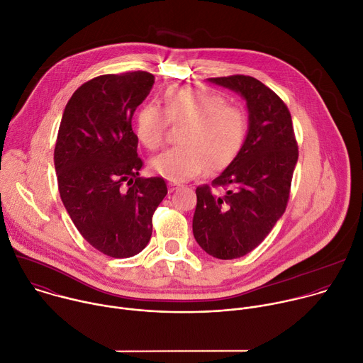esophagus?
<instances>
[{
  "label": "esophagus",
  "mask_w": 363,
  "mask_h": 363,
  "mask_svg": "<svg viewBox=\"0 0 363 363\" xmlns=\"http://www.w3.org/2000/svg\"><path fill=\"white\" fill-rule=\"evenodd\" d=\"M168 188H169V192H174L177 188H179V185H177V184H168Z\"/></svg>",
  "instance_id": "esophagus-1"
}]
</instances>
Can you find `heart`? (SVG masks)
<instances>
[{"mask_svg": "<svg viewBox=\"0 0 363 363\" xmlns=\"http://www.w3.org/2000/svg\"><path fill=\"white\" fill-rule=\"evenodd\" d=\"M169 123H185L178 139L181 146L162 152L149 165L171 182L188 181L206 168H225L238 155L247 132V118L240 108L201 87H169L164 109L145 103L136 113L135 132L146 149L155 150L164 143Z\"/></svg>", "mask_w": 363, "mask_h": 363, "instance_id": "b5f03b06", "label": "heart"}]
</instances>
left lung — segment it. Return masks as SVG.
I'll use <instances>...</instances> for the list:
<instances>
[{"label": "left lung", "instance_id": "obj_1", "mask_svg": "<svg viewBox=\"0 0 363 363\" xmlns=\"http://www.w3.org/2000/svg\"><path fill=\"white\" fill-rule=\"evenodd\" d=\"M208 82L245 100L248 128L213 188H196L192 231L205 252L233 260L252 251L284 214L298 152L290 112L272 89L242 74Z\"/></svg>", "mask_w": 363, "mask_h": 363}]
</instances>
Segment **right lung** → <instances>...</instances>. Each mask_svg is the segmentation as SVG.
<instances>
[{
    "instance_id": "obj_1",
    "label": "right lung",
    "mask_w": 363,
    "mask_h": 363,
    "mask_svg": "<svg viewBox=\"0 0 363 363\" xmlns=\"http://www.w3.org/2000/svg\"><path fill=\"white\" fill-rule=\"evenodd\" d=\"M155 77L103 74L70 97L59 128L55 168L62 201L83 238L100 252L128 258L152 235V216L168 194L162 178L139 175L132 116Z\"/></svg>"
}]
</instances>
